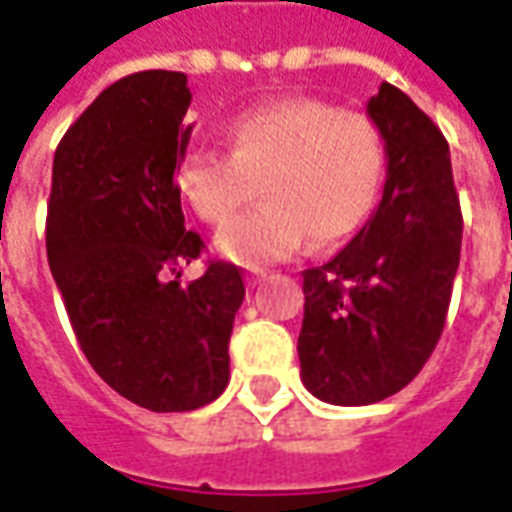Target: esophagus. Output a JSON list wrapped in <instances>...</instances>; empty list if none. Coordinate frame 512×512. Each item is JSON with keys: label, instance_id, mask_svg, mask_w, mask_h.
Wrapping results in <instances>:
<instances>
[{"label": "esophagus", "instance_id": "obj_1", "mask_svg": "<svg viewBox=\"0 0 512 512\" xmlns=\"http://www.w3.org/2000/svg\"><path fill=\"white\" fill-rule=\"evenodd\" d=\"M263 280H266V271H263V268H260V271H252V274L246 277V282H249L252 288H255V285H260Z\"/></svg>", "mask_w": 512, "mask_h": 512}]
</instances>
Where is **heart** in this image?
I'll return each mask as SVG.
<instances>
[{"instance_id":"heart-1","label":"heart","mask_w":512,"mask_h":512,"mask_svg":"<svg viewBox=\"0 0 512 512\" xmlns=\"http://www.w3.org/2000/svg\"><path fill=\"white\" fill-rule=\"evenodd\" d=\"M230 152L185 149L177 191L196 216L221 227L255 196L263 207L216 238L221 257L260 268L313 246L352 238L377 207L388 149L377 121L324 99L296 96L235 113L224 124Z\"/></svg>"}]
</instances>
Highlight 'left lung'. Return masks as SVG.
Returning a JSON list of instances; mask_svg holds the SVG:
<instances>
[{
  "label": "left lung",
  "mask_w": 512,
  "mask_h": 512,
  "mask_svg": "<svg viewBox=\"0 0 512 512\" xmlns=\"http://www.w3.org/2000/svg\"><path fill=\"white\" fill-rule=\"evenodd\" d=\"M366 113L388 149L366 227L330 263L302 271V382L330 405H374L402 391L441 338L460 266L463 216L449 144L391 82Z\"/></svg>",
  "instance_id": "8db88e82"
}]
</instances>
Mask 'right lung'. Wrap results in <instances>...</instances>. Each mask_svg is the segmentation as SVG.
<instances>
[{
	"label": "right lung",
	"mask_w": 512,
	"mask_h": 512,
	"mask_svg": "<svg viewBox=\"0 0 512 512\" xmlns=\"http://www.w3.org/2000/svg\"><path fill=\"white\" fill-rule=\"evenodd\" d=\"M182 71L113 82L57 146L46 255L74 335L102 380L155 413L219 399L244 302L241 268L213 260L191 285L180 266L202 252L185 227L174 171L194 124Z\"/></svg>",
	"instance_id": "right-lung-1"
}]
</instances>
